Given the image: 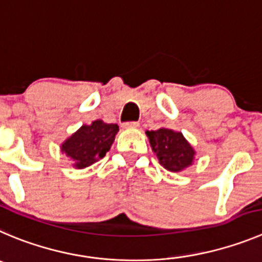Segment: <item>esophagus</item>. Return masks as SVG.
<instances>
[{
	"instance_id": "1",
	"label": "esophagus",
	"mask_w": 262,
	"mask_h": 262,
	"mask_svg": "<svg viewBox=\"0 0 262 262\" xmlns=\"http://www.w3.org/2000/svg\"><path fill=\"white\" fill-rule=\"evenodd\" d=\"M139 123L138 121H128V123H124V128H138Z\"/></svg>"
}]
</instances>
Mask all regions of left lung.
<instances>
[{"label": "left lung", "instance_id": "1", "mask_svg": "<svg viewBox=\"0 0 262 262\" xmlns=\"http://www.w3.org/2000/svg\"><path fill=\"white\" fill-rule=\"evenodd\" d=\"M150 138V145L165 169L180 172L189 167L194 159V150L182 133L161 128L159 130L146 132Z\"/></svg>", "mask_w": 262, "mask_h": 262}]
</instances>
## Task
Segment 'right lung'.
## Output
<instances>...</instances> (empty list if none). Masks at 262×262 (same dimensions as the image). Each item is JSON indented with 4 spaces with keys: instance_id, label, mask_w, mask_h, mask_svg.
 <instances>
[{
    "instance_id": "add662e5",
    "label": "right lung",
    "mask_w": 262,
    "mask_h": 262,
    "mask_svg": "<svg viewBox=\"0 0 262 262\" xmlns=\"http://www.w3.org/2000/svg\"><path fill=\"white\" fill-rule=\"evenodd\" d=\"M117 130L119 126L116 124L97 120L92 125H82L72 134L62 145V151L76 161L75 167L85 168L106 155Z\"/></svg>"
}]
</instances>
